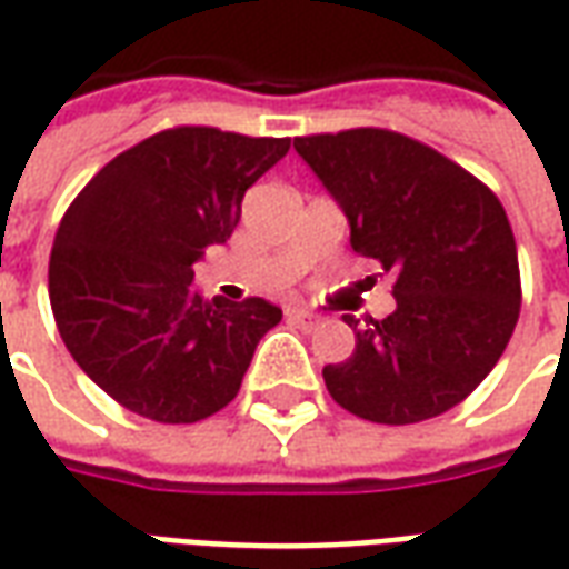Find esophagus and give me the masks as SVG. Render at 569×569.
Instances as JSON below:
<instances>
[{
    "mask_svg": "<svg viewBox=\"0 0 569 569\" xmlns=\"http://www.w3.org/2000/svg\"><path fill=\"white\" fill-rule=\"evenodd\" d=\"M286 317H289L292 322H298V326H308V329L320 322V317H317V313H310V310H301V308H289L286 310Z\"/></svg>",
    "mask_w": 569,
    "mask_h": 569,
    "instance_id": "esophagus-1",
    "label": "esophagus"
}]
</instances>
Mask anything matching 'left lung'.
<instances>
[{
  "instance_id": "obj_1",
  "label": "left lung",
  "mask_w": 569,
  "mask_h": 569,
  "mask_svg": "<svg viewBox=\"0 0 569 569\" xmlns=\"http://www.w3.org/2000/svg\"><path fill=\"white\" fill-rule=\"evenodd\" d=\"M350 222V247L396 277L387 320L345 313L357 347L326 366L338 406L371 423L439 418L485 381L521 310L500 198L427 142L383 128L296 137Z\"/></svg>"
}]
</instances>
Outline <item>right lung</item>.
<instances>
[{
  "instance_id": "add662e5",
  "label": "right lung",
  "mask_w": 569,
  "mask_h": 569,
  "mask_svg": "<svg viewBox=\"0 0 569 569\" xmlns=\"http://www.w3.org/2000/svg\"><path fill=\"white\" fill-rule=\"evenodd\" d=\"M286 151L289 137L182 124L121 151L69 203L48 261L51 310L72 359L118 406L198 423L237 396L283 310L207 301L191 264L231 237L247 188Z\"/></svg>"
}]
</instances>
